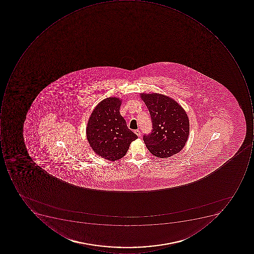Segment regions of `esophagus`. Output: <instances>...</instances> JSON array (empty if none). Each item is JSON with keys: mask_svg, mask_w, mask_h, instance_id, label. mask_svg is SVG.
I'll list each match as a JSON object with an SVG mask.
<instances>
[{"mask_svg": "<svg viewBox=\"0 0 254 254\" xmlns=\"http://www.w3.org/2000/svg\"><path fill=\"white\" fill-rule=\"evenodd\" d=\"M134 133H136L139 137L140 136V131H139V129H136V130L134 131Z\"/></svg>", "mask_w": 254, "mask_h": 254, "instance_id": "esophagus-1", "label": "esophagus"}]
</instances>
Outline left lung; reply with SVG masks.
I'll list each match as a JSON object with an SVG mask.
<instances>
[{"label": "left lung", "instance_id": "obj_1", "mask_svg": "<svg viewBox=\"0 0 254 254\" xmlns=\"http://www.w3.org/2000/svg\"><path fill=\"white\" fill-rule=\"evenodd\" d=\"M149 111L153 129L143 135L148 150L159 158L170 157L183 149L189 134V120L176 101L161 94H141Z\"/></svg>", "mask_w": 254, "mask_h": 254}]
</instances>
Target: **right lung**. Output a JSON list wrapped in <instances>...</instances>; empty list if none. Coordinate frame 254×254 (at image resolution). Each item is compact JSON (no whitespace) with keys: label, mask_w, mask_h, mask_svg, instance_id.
<instances>
[{"label":"right lung","mask_w":254,"mask_h":254,"mask_svg":"<svg viewBox=\"0 0 254 254\" xmlns=\"http://www.w3.org/2000/svg\"><path fill=\"white\" fill-rule=\"evenodd\" d=\"M121 105L119 98H105L95 107L87 125L90 146L96 154L110 161L125 156L131 142L138 138L120 114Z\"/></svg>","instance_id":"right-lung-1"}]
</instances>
